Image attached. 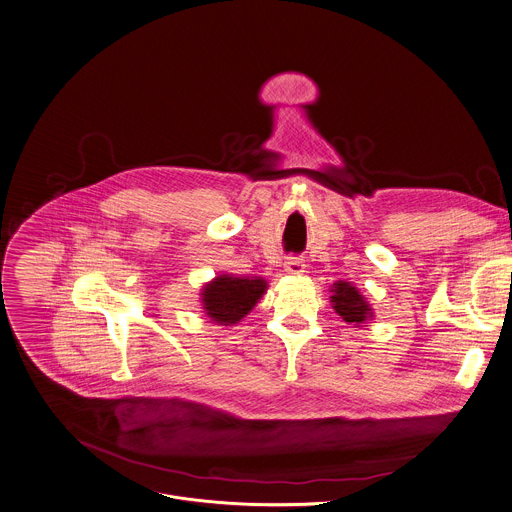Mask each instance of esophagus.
Returning <instances> with one entry per match:
<instances>
[{
    "instance_id": "esophagus-1",
    "label": "esophagus",
    "mask_w": 512,
    "mask_h": 512,
    "mask_svg": "<svg viewBox=\"0 0 512 512\" xmlns=\"http://www.w3.org/2000/svg\"><path fill=\"white\" fill-rule=\"evenodd\" d=\"M284 271L290 273V275H300V273H304V261L300 257H292L290 255L284 261Z\"/></svg>"
}]
</instances>
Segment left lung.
<instances>
[{
	"mask_svg": "<svg viewBox=\"0 0 512 512\" xmlns=\"http://www.w3.org/2000/svg\"><path fill=\"white\" fill-rule=\"evenodd\" d=\"M332 292H334V296H332L334 310L345 322L363 324L371 316L369 304L363 300V296L359 294V290L355 286L340 281V283L334 284Z\"/></svg>",
	"mask_w": 512,
	"mask_h": 512,
	"instance_id": "obj_1",
	"label": "left lung"
}]
</instances>
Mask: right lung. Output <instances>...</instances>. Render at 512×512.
Listing matches in <instances>:
<instances>
[{
    "instance_id": "obj_1",
    "label": "right lung",
    "mask_w": 512,
    "mask_h": 512,
    "mask_svg": "<svg viewBox=\"0 0 512 512\" xmlns=\"http://www.w3.org/2000/svg\"><path fill=\"white\" fill-rule=\"evenodd\" d=\"M267 290L263 279H237V277H218L216 281L206 284L202 290L206 314L218 324H235L239 322Z\"/></svg>"
}]
</instances>
